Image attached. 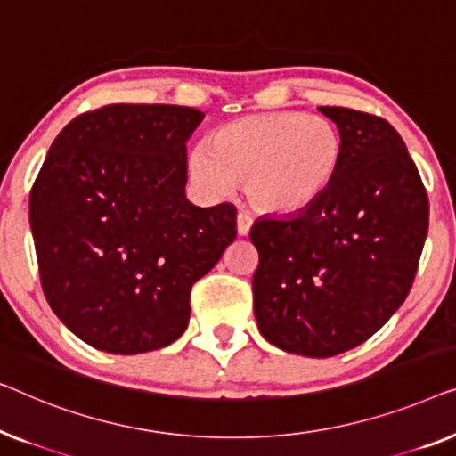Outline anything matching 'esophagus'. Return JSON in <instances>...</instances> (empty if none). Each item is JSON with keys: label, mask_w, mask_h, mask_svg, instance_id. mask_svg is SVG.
<instances>
[{"label": "esophagus", "mask_w": 456, "mask_h": 456, "mask_svg": "<svg viewBox=\"0 0 456 456\" xmlns=\"http://www.w3.org/2000/svg\"><path fill=\"white\" fill-rule=\"evenodd\" d=\"M249 229H252V216H249L248 213L237 215V233L243 237L249 233Z\"/></svg>", "instance_id": "1"}]
</instances>
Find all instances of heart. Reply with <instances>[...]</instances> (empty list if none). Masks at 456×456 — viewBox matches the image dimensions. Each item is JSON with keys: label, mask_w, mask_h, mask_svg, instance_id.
Wrapping results in <instances>:
<instances>
[{"label": "heart", "mask_w": 456, "mask_h": 456, "mask_svg": "<svg viewBox=\"0 0 456 456\" xmlns=\"http://www.w3.org/2000/svg\"><path fill=\"white\" fill-rule=\"evenodd\" d=\"M345 144L332 121L297 111L246 115L216 127L207 144L191 149L194 183L225 196L246 182V196L268 215H297L332 188Z\"/></svg>", "instance_id": "1"}]
</instances>
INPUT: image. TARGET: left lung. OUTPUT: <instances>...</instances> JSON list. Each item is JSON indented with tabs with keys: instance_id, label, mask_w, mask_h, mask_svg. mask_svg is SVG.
<instances>
[{
	"instance_id": "left-lung-1",
	"label": "left lung",
	"mask_w": 456,
	"mask_h": 456,
	"mask_svg": "<svg viewBox=\"0 0 456 456\" xmlns=\"http://www.w3.org/2000/svg\"><path fill=\"white\" fill-rule=\"evenodd\" d=\"M318 109L343 136L341 171L312 208L254 223L249 240L260 262L252 287L266 341L289 354L332 357L368 341L411 291L429 202L387 119Z\"/></svg>"
}]
</instances>
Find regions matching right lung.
<instances>
[{
  "mask_svg": "<svg viewBox=\"0 0 456 456\" xmlns=\"http://www.w3.org/2000/svg\"><path fill=\"white\" fill-rule=\"evenodd\" d=\"M204 113L105 105L53 140L30 190L43 293L94 349L136 355L171 345L190 291L235 240V207L185 198V142Z\"/></svg>",
  "mask_w": 456,
  "mask_h": 456,
  "instance_id": "obj_1",
  "label": "right lung"
}]
</instances>
